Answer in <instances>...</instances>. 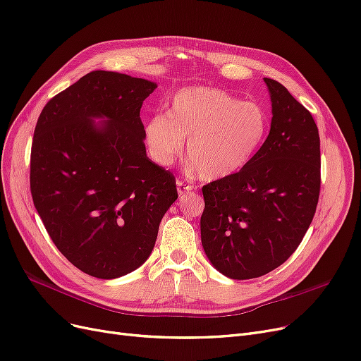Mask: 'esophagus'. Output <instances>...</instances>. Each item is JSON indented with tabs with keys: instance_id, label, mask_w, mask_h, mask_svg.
<instances>
[{
	"instance_id": "obj_1",
	"label": "esophagus",
	"mask_w": 361,
	"mask_h": 361,
	"mask_svg": "<svg viewBox=\"0 0 361 361\" xmlns=\"http://www.w3.org/2000/svg\"><path fill=\"white\" fill-rule=\"evenodd\" d=\"M177 190H178V195H180V196L189 195L190 192H193V185L185 184L184 181H177Z\"/></svg>"
}]
</instances>
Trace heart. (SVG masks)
Masks as SVG:
<instances>
[{"label": "heart", "instance_id": "b5f03b06", "mask_svg": "<svg viewBox=\"0 0 361 361\" xmlns=\"http://www.w3.org/2000/svg\"><path fill=\"white\" fill-rule=\"evenodd\" d=\"M166 116L145 126L150 154L160 166H171L189 140L188 157L204 181L226 180L255 157L269 128V116L255 101H241L217 87L177 92Z\"/></svg>", "mask_w": 361, "mask_h": 361}]
</instances>
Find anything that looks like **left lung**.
Wrapping results in <instances>:
<instances>
[{
	"mask_svg": "<svg viewBox=\"0 0 361 361\" xmlns=\"http://www.w3.org/2000/svg\"><path fill=\"white\" fill-rule=\"evenodd\" d=\"M269 135L235 176L204 185L201 239L217 271L232 279L266 275L296 251L322 188L318 128L311 113L272 78Z\"/></svg>",
	"mask_w": 361,
	"mask_h": 361,
	"instance_id": "1",
	"label": "left lung"
}]
</instances>
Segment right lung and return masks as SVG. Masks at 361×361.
Masks as SVG:
<instances>
[{"label": "right lung", "instance_id": "add662e5", "mask_svg": "<svg viewBox=\"0 0 361 361\" xmlns=\"http://www.w3.org/2000/svg\"><path fill=\"white\" fill-rule=\"evenodd\" d=\"M149 80L92 71L53 97L37 120L31 195L53 244L82 272L126 275L153 251L178 197L176 177L145 154ZM95 116L109 118L101 127Z\"/></svg>", "mask_w": 361, "mask_h": 361}]
</instances>
